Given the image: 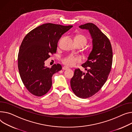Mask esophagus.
I'll use <instances>...</instances> for the list:
<instances>
[{"label": "esophagus", "mask_w": 132, "mask_h": 132, "mask_svg": "<svg viewBox=\"0 0 132 132\" xmlns=\"http://www.w3.org/2000/svg\"><path fill=\"white\" fill-rule=\"evenodd\" d=\"M63 70H67V69H68V67H66V66H64V67H63Z\"/></svg>", "instance_id": "obj_1"}]
</instances>
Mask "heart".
Here are the masks:
<instances>
[{"instance_id":"1","label":"heart","mask_w":132,"mask_h":132,"mask_svg":"<svg viewBox=\"0 0 132 132\" xmlns=\"http://www.w3.org/2000/svg\"><path fill=\"white\" fill-rule=\"evenodd\" d=\"M75 42L82 43L84 46L86 43V38L83 35H77L74 39ZM81 59L79 57L73 56H69L63 60V63L66 66L72 67L74 66L76 63L80 61Z\"/></svg>"}]
</instances>
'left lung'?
<instances>
[{"instance_id":"left-lung-1","label":"left lung","mask_w":132,"mask_h":132,"mask_svg":"<svg viewBox=\"0 0 132 132\" xmlns=\"http://www.w3.org/2000/svg\"><path fill=\"white\" fill-rule=\"evenodd\" d=\"M79 28L89 31L92 49L87 61L82 65L87 73L76 69L71 86L77 96L86 99L98 92L106 82L112 63V50L109 40L95 25L89 23Z\"/></svg>"}]
</instances>
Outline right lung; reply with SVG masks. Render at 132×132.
<instances>
[{"label": "right lung", "instance_id": "right-lung-1", "mask_svg": "<svg viewBox=\"0 0 132 132\" xmlns=\"http://www.w3.org/2000/svg\"><path fill=\"white\" fill-rule=\"evenodd\" d=\"M72 27L44 24L31 31L23 40L18 55V67L24 85L32 94L41 96L50 89L52 75L62 67L58 64L47 67L45 61L51 54L56 53L59 40Z\"/></svg>", "mask_w": 132, "mask_h": 132}]
</instances>
